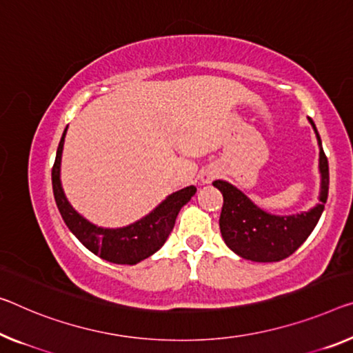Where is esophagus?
<instances>
[{
    "label": "esophagus",
    "instance_id": "esophagus-1",
    "mask_svg": "<svg viewBox=\"0 0 353 353\" xmlns=\"http://www.w3.org/2000/svg\"><path fill=\"white\" fill-rule=\"evenodd\" d=\"M218 175H219L218 169H216V167H213V165H208V167H205V169L200 170V181H202L203 184H208V183L213 181Z\"/></svg>",
    "mask_w": 353,
    "mask_h": 353
}]
</instances>
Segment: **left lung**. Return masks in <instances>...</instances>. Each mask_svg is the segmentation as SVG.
<instances>
[{"mask_svg": "<svg viewBox=\"0 0 353 353\" xmlns=\"http://www.w3.org/2000/svg\"><path fill=\"white\" fill-rule=\"evenodd\" d=\"M309 123L316 132L319 143V172H321V194L319 203L307 211L296 214L278 216L259 208L248 195L224 180L213 181L218 188L224 205H222L219 229L225 245L238 256L252 262H279L294 254L306 238L323 213L328 197V159L323 153L321 135L311 118Z\"/></svg>", "mask_w": 353, "mask_h": 353, "instance_id": "obj_1", "label": "left lung"}]
</instances>
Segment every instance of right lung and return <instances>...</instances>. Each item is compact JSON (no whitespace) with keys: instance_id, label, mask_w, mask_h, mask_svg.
I'll return each instance as SVG.
<instances>
[{"instance_id":"right-lung-1","label":"right lung","mask_w":353,"mask_h":353,"mask_svg":"<svg viewBox=\"0 0 353 353\" xmlns=\"http://www.w3.org/2000/svg\"><path fill=\"white\" fill-rule=\"evenodd\" d=\"M66 131L68 128L64 129L57 150L55 164L52 169V186L57 207L69 230L77 236V240L86 249H90L91 252L107 260V262L135 265L146 257L153 256L169 238L178 213L191 200L197 188L188 186L170 194L151 213L142 219L135 221L134 224L118 227V229L96 225L72 208L63 191L59 170H61V154Z\"/></svg>"}]
</instances>
